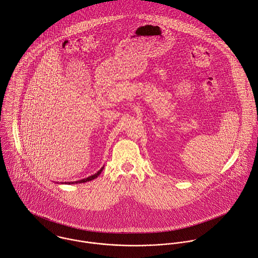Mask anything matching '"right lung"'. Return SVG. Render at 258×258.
<instances>
[{
	"instance_id": "obj_1",
	"label": "right lung",
	"mask_w": 258,
	"mask_h": 258,
	"mask_svg": "<svg viewBox=\"0 0 258 258\" xmlns=\"http://www.w3.org/2000/svg\"><path fill=\"white\" fill-rule=\"evenodd\" d=\"M102 169H103V167L98 171L97 173H95L94 175H91L90 177H88V178H84V179H82V180H80V181H76V183H84V182H87V181H90V180H93V179H95L96 177H98L99 176V174L101 173V171H102ZM69 183V182H68ZM71 183V182H70ZM73 183V182H72Z\"/></svg>"
}]
</instances>
